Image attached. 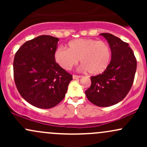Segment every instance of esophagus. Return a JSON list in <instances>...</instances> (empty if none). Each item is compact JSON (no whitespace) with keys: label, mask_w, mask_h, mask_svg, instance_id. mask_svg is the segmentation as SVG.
I'll use <instances>...</instances> for the list:
<instances>
[{"label":"esophagus","mask_w":147,"mask_h":147,"mask_svg":"<svg viewBox=\"0 0 147 147\" xmlns=\"http://www.w3.org/2000/svg\"><path fill=\"white\" fill-rule=\"evenodd\" d=\"M72 77H73L74 79H79L82 77V76L81 75H72Z\"/></svg>","instance_id":"1"}]
</instances>
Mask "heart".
<instances>
[{"label":"heart","mask_w":147,"mask_h":147,"mask_svg":"<svg viewBox=\"0 0 147 147\" xmlns=\"http://www.w3.org/2000/svg\"><path fill=\"white\" fill-rule=\"evenodd\" d=\"M79 59L83 70L91 75H100L110 65V45L95 38H78L69 42L67 49L60 47L55 52V61L64 70H70Z\"/></svg>","instance_id":"heart-1"}]
</instances>
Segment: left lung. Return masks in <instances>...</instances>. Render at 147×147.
Instances as JSON below:
<instances>
[{
  "label": "left lung",
  "instance_id": "obj_1",
  "mask_svg": "<svg viewBox=\"0 0 147 147\" xmlns=\"http://www.w3.org/2000/svg\"><path fill=\"white\" fill-rule=\"evenodd\" d=\"M100 34L110 45L111 63L103 73L90 77L91 86L85 93L93 104L108 107L121 102L129 93L134 81L137 60L129 43L111 34Z\"/></svg>",
  "mask_w": 147,
  "mask_h": 147
}]
</instances>
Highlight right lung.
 Returning a JSON list of instances; mask_svg holds the SVG:
<instances>
[{
  "label": "right lung",
  "instance_id": "obj_1",
  "mask_svg": "<svg viewBox=\"0 0 147 147\" xmlns=\"http://www.w3.org/2000/svg\"><path fill=\"white\" fill-rule=\"evenodd\" d=\"M58 38L41 35L25 42L14 56L16 86L25 100L40 109H50L63 100L72 75L55 59Z\"/></svg>",
  "mask_w": 147,
  "mask_h": 147
}]
</instances>
